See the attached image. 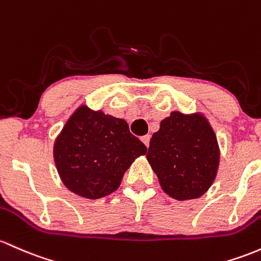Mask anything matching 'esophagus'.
<instances>
[{"mask_svg": "<svg viewBox=\"0 0 261 261\" xmlns=\"http://www.w3.org/2000/svg\"><path fill=\"white\" fill-rule=\"evenodd\" d=\"M141 141L146 145V147H148V144H150V135H145L141 137Z\"/></svg>", "mask_w": 261, "mask_h": 261, "instance_id": "esophagus-1", "label": "esophagus"}]
</instances>
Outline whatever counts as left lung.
Instances as JSON below:
<instances>
[{
    "instance_id": "left-lung-1",
    "label": "left lung",
    "mask_w": 261,
    "mask_h": 261,
    "mask_svg": "<svg viewBox=\"0 0 261 261\" xmlns=\"http://www.w3.org/2000/svg\"><path fill=\"white\" fill-rule=\"evenodd\" d=\"M146 157L165 193L190 200L199 198L213 185L220 151L203 114L172 111L151 137Z\"/></svg>"
}]
</instances>
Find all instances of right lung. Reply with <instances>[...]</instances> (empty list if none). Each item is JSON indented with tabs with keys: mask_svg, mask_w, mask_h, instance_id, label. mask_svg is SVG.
Listing matches in <instances>:
<instances>
[{
	"mask_svg": "<svg viewBox=\"0 0 261 261\" xmlns=\"http://www.w3.org/2000/svg\"><path fill=\"white\" fill-rule=\"evenodd\" d=\"M146 146L124 119L80 105L53 147L57 171L65 187L83 198L98 199L116 191L124 173Z\"/></svg>",
	"mask_w": 261,
	"mask_h": 261,
	"instance_id": "right-lung-1",
	"label": "right lung"
}]
</instances>
